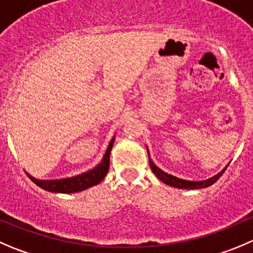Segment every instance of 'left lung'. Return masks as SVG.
<instances>
[{"mask_svg":"<svg viewBox=\"0 0 253 253\" xmlns=\"http://www.w3.org/2000/svg\"><path fill=\"white\" fill-rule=\"evenodd\" d=\"M148 154H149V150H148ZM149 164H150L151 170H153L154 174L156 175V177H158V179H160L161 181L164 182V184L169 185V186L179 187V189H192V190L204 189V187H208V186H210V185H212L213 182H216L218 179H220V176L223 174V172H225L226 168H227L226 167L222 171H220L218 174H216L215 176L210 177V179L204 180V181H187V180H182V179H180V177L172 176V175L168 174V172H165V171H163L161 169H159V168L154 164L153 160L150 159V155H149Z\"/></svg>","mask_w":253,"mask_h":253,"instance_id":"obj_1","label":"left lung"}]
</instances>
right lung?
Segmentation results:
<instances>
[{"mask_svg":"<svg viewBox=\"0 0 253 253\" xmlns=\"http://www.w3.org/2000/svg\"><path fill=\"white\" fill-rule=\"evenodd\" d=\"M114 139L110 140L109 145H108L107 151H105L104 156H103L102 161L94 168V169L89 170V171L79 174L73 177H67V179H59V180H38L36 177L30 176V179L42 187L43 190H47L50 192H61V194H72V192H79L83 190L92 187L94 185H98L105 175L108 174L109 170V161H110V151H112L113 144H114Z\"/></svg>","mask_w":253,"mask_h":253,"instance_id":"add662e5","label":"right lung"}]
</instances>
